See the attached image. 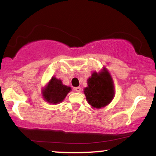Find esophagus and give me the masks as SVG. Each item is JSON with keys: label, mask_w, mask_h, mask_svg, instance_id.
I'll return each mask as SVG.
<instances>
[{"label": "esophagus", "mask_w": 156, "mask_h": 156, "mask_svg": "<svg viewBox=\"0 0 156 156\" xmlns=\"http://www.w3.org/2000/svg\"><path fill=\"white\" fill-rule=\"evenodd\" d=\"M75 90H76L77 92H80V91H81V88H80V87H76V88H75Z\"/></svg>", "instance_id": "34e87169"}]
</instances>
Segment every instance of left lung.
<instances>
[{"label":"left lung","instance_id":"8db88e82","mask_svg":"<svg viewBox=\"0 0 156 156\" xmlns=\"http://www.w3.org/2000/svg\"><path fill=\"white\" fill-rule=\"evenodd\" d=\"M88 87L84 89V94L89 104L101 108L107 105L114 96V86L107 70L100 73H94L88 80Z\"/></svg>","mask_w":156,"mask_h":156}]
</instances>
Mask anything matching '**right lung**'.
Listing matches in <instances>:
<instances>
[{"mask_svg":"<svg viewBox=\"0 0 156 156\" xmlns=\"http://www.w3.org/2000/svg\"><path fill=\"white\" fill-rule=\"evenodd\" d=\"M70 90V87L63 85L61 80L52 78L48 86L43 91V97L48 103L57 104L63 101Z\"/></svg>","mask_w":156,"mask_h":156,"instance_id":"right-lung-1","label":"right lung"}]
</instances>
